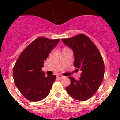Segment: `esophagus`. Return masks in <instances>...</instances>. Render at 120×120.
Wrapping results in <instances>:
<instances>
[{
    "instance_id": "obj_1",
    "label": "esophagus",
    "mask_w": 120,
    "mask_h": 120,
    "mask_svg": "<svg viewBox=\"0 0 120 120\" xmlns=\"http://www.w3.org/2000/svg\"><path fill=\"white\" fill-rule=\"evenodd\" d=\"M57 77H58V78H59V79H62V78H64V76H62V75H57Z\"/></svg>"
}]
</instances>
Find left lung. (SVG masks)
<instances>
[{
    "label": "left lung",
    "mask_w": 120,
    "mask_h": 120,
    "mask_svg": "<svg viewBox=\"0 0 120 120\" xmlns=\"http://www.w3.org/2000/svg\"><path fill=\"white\" fill-rule=\"evenodd\" d=\"M62 41L73 50L74 66L77 71L80 69L82 71L79 80L68 77L71 83L65 88L67 92L77 100H87L96 93L103 80L105 65L101 54L93 41L84 34Z\"/></svg>",
    "instance_id": "8db88e82"
}]
</instances>
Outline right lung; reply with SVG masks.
Listing matches in <instances>:
<instances>
[{
  "instance_id": "add662e5",
  "label": "right lung",
  "mask_w": 120,
  "mask_h": 120,
  "mask_svg": "<svg viewBox=\"0 0 120 120\" xmlns=\"http://www.w3.org/2000/svg\"><path fill=\"white\" fill-rule=\"evenodd\" d=\"M60 39L39 37L22 52L13 68L14 83L24 97L38 101L48 96L56 76H45L44 62Z\"/></svg>"
}]
</instances>
